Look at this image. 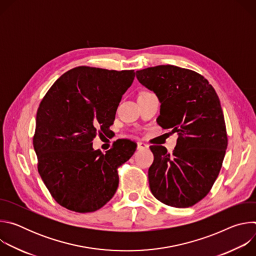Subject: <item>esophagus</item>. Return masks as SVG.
Wrapping results in <instances>:
<instances>
[{"instance_id": "1", "label": "esophagus", "mask_w": 256, "mask_h": 256, "mask_svg": "<svg viewBox=\"0 0 256 256\" xmlns=\"http://www.w3.org/2000/svg\"><path fill=\"white\" fill-rule=\"evenodd\" d=\"M149 144H147L146 142H138V150H142V149H148Z\"/></svg>"}]
</instances>
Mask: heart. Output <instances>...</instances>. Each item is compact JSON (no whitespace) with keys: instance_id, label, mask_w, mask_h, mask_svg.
Instances as JSON below:
<instances>
[{"instance_id":"1","label":"heart","mask_w":256,"mask_h":256,"mask_svg":"<svg viewBox=\"0 0 256 256\" xmlns=\"http://www.w3.org/2000/svg\"><path fill=\"white\" fill-rule=\"evenodd\" d=\"M142 93H144V92H142Z\"/></svg>"}]
</instances>
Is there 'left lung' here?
<instances>
[{"instance_id":"8db88e82","label":"left lung","mask_w":256,"mask_h":256,"mask_svg":"<svg viewBox=\"0 0 256 256\" xmlns=\"http://www.w3.org/2000/svg\"><path fill=\"white\" fill-rule=\"evenodd\" d=\"M136 78L161 102L158 124L178 134L171 155L163 146L150 147V190L167 206H192L210 192L225 157L228 138L220 99L204 76L188 68L157 66L136 70Z\"/></svg>"}]
</instances>
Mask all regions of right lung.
I'll return each instance as SVG.
<instances>
[{
    "instance_id": "add662e5",
    "label": "right lung",
    "mask_w": 256,
    "mask_h": 256,
    "mask_svg": "<svg viewBox=\"0 0 256 256\" xmlns=\"http://www.w3.org/2000/svg\"><path fill=\"white\" fill-rule=\"evenodd\" d=\"M134 79V70L77 66L60 76L42 100L33 147L38 173L62 206L91 212L114 196L118 169L134 155L136 144L116 140L104 155L93 150L92 140L114 124L118 106Z\"/></svg>"
}]
</instances>
